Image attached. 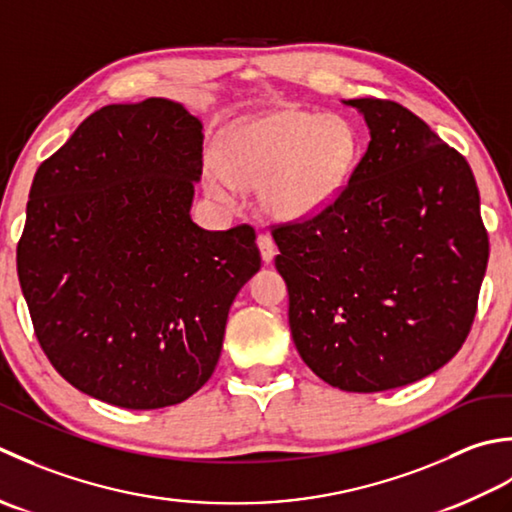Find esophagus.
<instances>
[{
  "mask_svg": "<svg viewBox=\"0 0 512 512\" xmlns=\"http://www.w3.org/2000/svg\"><path fill=\"white\" fill-rule=\"evenodd\" d=\"M256 241H258V247H260V256H263L265 263H271V260H274V256L278 254V247L274 243V238H271L265 232H260Z\"/></svg>",
  "mask_w": 512,
  "mask_h": 512,
  "instance_id": "obj_1",
  "label": "esophagus"
}]
</instances>
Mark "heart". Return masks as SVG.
<instances>
[{
    "instance_id": "b5f03b06",
    "label": "heart",
    "mask_w": 512,
    "mask_h": 512,
    "mask_svg": "<svg viewBox=\"0 0 512 512\" xmlns=\"http://www.w3.org/2000/svg\"><path fill=\"white\" fill-rule=\"evenodd\" d=\"M358 159V132L340 114L278 110L234 125L221 156L207 161L205 183L232 203L241 187H260L265 207L280 218H305L338 196Z\"/></svg>"
}]
</instances>
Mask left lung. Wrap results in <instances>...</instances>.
<instances>
[{"mask_svg":"<svg viewBox=\"0 0 512 512\" xmlns=\"http://www.w3.org/2000/svg\"><path fill=\"white\" fill-rule=\"evenodd\" d=\"M347 103L367 119V152L327 207L271 225V236L300 358L331 387L378 393L462 349L488 232L460 152L400 103Z\"/></svg>","mask_w":512,"mask_h":512,"instance_id":"8db88e82","label":"left lung"}]
</instances>
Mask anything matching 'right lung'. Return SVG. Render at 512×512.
<instances>
[{
	"mask_svg": "<svg viewBox=\"0 0 512 512\" xmlns=\"http://www.w3.org/2000/svg\"><path fill=\"white\" fill-rule=\"evenodd\" d=\"M201 128L170 99L112 103L30 187L17 276L35 336L61 378L101 402L148 411L194 395L260 269L252 225L192 223Z\"/></svg>",
	"mask_w": 512,
	"mask_h": 512,
	"instance_id": "1",
	"label": "right lung"
}]
</instances>
